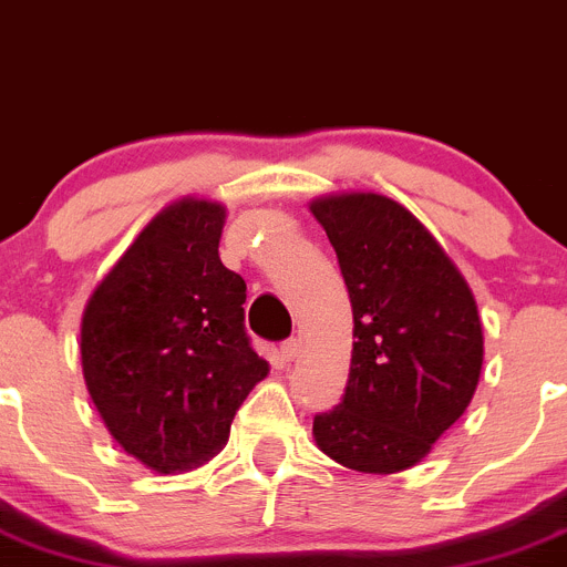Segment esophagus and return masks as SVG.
Segmentation results:
<instances>
[{
    "instance_id": "esophagus-1",
    "label": "esophagus",
    "mask_w": 567,
    "mask_h": 567,
    "mask_svg": "<svg viewBox=\"0 0 567 567\" xmlns=\"http://www.w3.org/2000/svg\"><path fill=\"white\" fill-rule=\"evenodd\" d=\"M299 349H301L299 338H288V341L279 343V355H282L285 361H293V358L299 355Z\"/></svg>"
}]
</instances>
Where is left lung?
I'll return each mask as SVG.
<instances>
[{
    "mask_svg": "<svg viewBox=\"0 0 567 567\" xmlns=\"http://www.w3.org/2000/svg\"><path fill=\"white\" fill-rule=\"evenodd\" d=\"M352 301L341 403L313 416L321 451L358 473L414 467L467 411L484 361L475 299L405 206L378 193L310 204Z\"/></svg>",
    "mask_w": 567,
    "mask_h": 567,
    "instance_id": "8db88e82",
    "label": "left lung"
}]
</instances>
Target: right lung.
<instances>
[{"label":"right lung","mask_w":567,"mask_h":567,"mask_svg":"<svg viewBox=\"0 0 567 567\" xmlns=\"http://www.w3.org/2000/svg\"><path fill=\"white\" fill-rule=\"evenodd\" d=\"M224 218L212 200L167 206L83 313L89 394L120 447L164 475L220 451L268 374L243 324L246 282L220 262Z\"/></svg>","instance_id":"right-lung-1"}]
</instances>
